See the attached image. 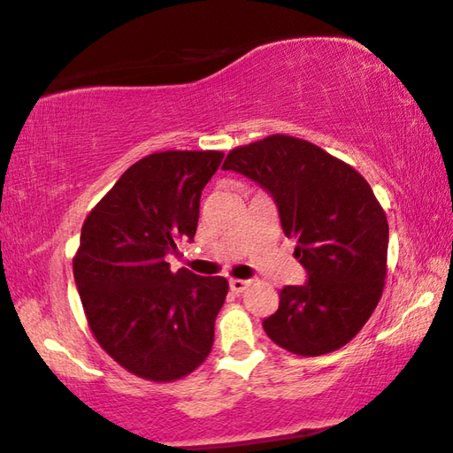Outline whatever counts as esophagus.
Masks as SVG:
<instances>
[{
  "instance_id": "esophagus-1",
  "label": "esophagus",
  "mask_w": 453,
  "mask_h": 453,
  "mask_svg": "<svg viewBox=\"0 0 453 453\" xmlns=\"http://www.w3.org/2000/svg\"><path fill=\"white\" fill-rule=\"evenodd\" d=\"M248 285H250V281H246V279H229V289H232L234 293L246 291Z\"/></svg>"
}]
</instances>
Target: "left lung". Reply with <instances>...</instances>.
Returning a JSON list of instances; mask_svg holds the SVG:
<instances>
[{"mask_svg":"<svg viewBox=\"0 0 453 453\" xmlns=\"http://www.w3.org/2000/svg\"><path fill=\"white\" fill-rule=\"evenodd\" d=\"M221 168L269 190L308 271V283L279 293L265 333L303 357L345 347L373 314L388 273V219L372 187L353 165L291 135L240 145Z\"/></svg>","mask_w":453,"mask_h":453,"instance_id":"left-lung-1","label":"left lung"}]
</instances>
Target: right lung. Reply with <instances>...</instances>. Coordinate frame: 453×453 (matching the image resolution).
<instances>
[{"instance_id": "add662e5", "label": "right lung", "mask_w": 453, "mask_h": 453, "mask_svg": "<svg viewBox=\"0 0 453 453\" xmlns=\"http://www.w3.org/2000/svg\"><path fill=\"white\" fill-rule=\"evenodd\" d=\"M221 151H157L125 170L88 213L73 277L98 345L137 378L174 381L213 347L224 277L170 271L165 254L193 240L201 190Z\"/></svg>"}]
</instances>
